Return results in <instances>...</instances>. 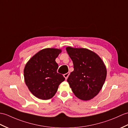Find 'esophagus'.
<instances>
[{
    "label": "esophagus",
    "mask_w": 128,
    "mask_h": 128,
    "mask_svg": "<svg viewBox=\"0 0 128 128\" xmlns=\"http://www.w3.org/2000/svg\"><path fill=\"white\" fill-rule=\"evenodd\" d=\"M69 74H70L69 72H67V73H66V74H64L63 76H64V78H65V80H67V78H68V76H69Z\"/></svg>",
    "instance_id": "obj_1"
}]
</instances>
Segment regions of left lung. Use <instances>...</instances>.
Listing matches in <instances>:
<instances>
[{"instance_id": "1", "label": "left lung", "mask_w": 128, "mask_h": 128, "mask_svg": "<svg viewBox=\"0 0 128 128\" xmlns=\"http://www.w3.org/2000/svg\"><path fill=\"white\" fill-rule=\"evenodd\" d=\"M74 64V71L67 81L75 96L83 100H90L99 93L105 81L107 71L96 53L86 48L66 47Z\"/></svg>"}]
</instances>
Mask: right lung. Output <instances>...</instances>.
<instances>
[{
	"mask_svg": "<svg viewBox=\"0 0 128 128\" xmlns=\"http://www.w3.org/2000/svg\"><path fill=\"white\" fill-rule=\"evenodd\" d=\"M61 50L45 48L35 54L26 65L24 77L26 85L34 96L48 100L57 92L65 78L57 72L58 65L55 60Z\"/></svg>",
	"mask_w": 128,
	"mask_h": 128,
	"instance_id": "right-lung-1",
	"label": "right lung"
}]
</instances>
